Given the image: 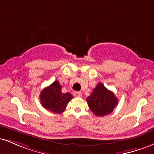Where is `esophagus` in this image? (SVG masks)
I'll return each mask as SVG.
<instances>
[{
	"mask_svg": "<svg viewBox=\"0 0 154 154\" xmlns=\"http://www.w3.org/2000/svg\"><path fill=\"white\" fill-rule=\"evenodd\" d=\"M73 95L75 97H80L82 95V93L79 91H75L73 93Z\"/></svg>",
	"mask_w": 154,
	"mask_h": 154,
	"instance_id": "esophagus-1",
	"label": "esophagus"
}]
</instances>
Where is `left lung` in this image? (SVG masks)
Returning <instances> with one entry per match:
<instances>
[{
	"mask_svg": "<svg viewBox=\"0 0 154 154\" xmlns=\"http://www.w3.org/2000/svg\"><path fill=\"white\" fill-rule=\"evenodd\" d=\"M86 101L91 110L97 116H103L111 114L118 103V99L112 91L98 83L93 89Z\"/></svg>",
	"mask_w": 154,
	"mask_h": 154,
	"instance_id": "obj_1",
	"label": "left lung"
}]
</instances>
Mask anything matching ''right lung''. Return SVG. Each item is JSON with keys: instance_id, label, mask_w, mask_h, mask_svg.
Wrapping results in <instances>:
<instances>
[{"instance_id": "1", "label": "right lung", "mask_w": 154, "mask_h": 154, "mask_svg": "<svg viewBox=\"0 0 154 154\" xmlns=\"http://www.w3.org/2000/svg\"><path fill=\"white\" fill-rule=\"evenodd\" d=\"M61 86L58 81H54L40 93V99L42 106L47 110L56 114H61L73 96L69 93H63Z\"/></svg>"}]
</instances>
